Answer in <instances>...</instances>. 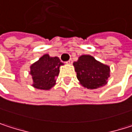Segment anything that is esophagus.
I'll return each mask as SVG.
<instances>
[{
    "label": "esophagus",
    "mask_w": 132,
    "mask_h": 132,
    "mask_svg": "<svg viewBox=\"0 0 132 132\" xmlns=\"http://www.w3.org/2000/svg\"><path fill=\"white\" fill-rule=\"evenodd\" d=\"M66 63H67V64H69V65H71V64L72 63V59H70L69 61H67V62H66Z\"/></svg>",
    "instance_id": "esophagus-1"
}]
</instances>
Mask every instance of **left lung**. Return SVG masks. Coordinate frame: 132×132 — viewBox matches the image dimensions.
<instances>
[{
    "mask_svg": "<svg viewBox=\"0 0 132 132\" xmlns=\"http://www.w3.org/2000/svg\"><path fill=\"white\" fill-rule=\"evenodd\" d=\"M79 83L89 89H95L108 83L110 67L90 55H82L73 63Z\"/></svg>",
    "mask_w": 132,
    "mask_h": 132,
    "instance_id": "8db88e82",
    "label": "left lung"
}]
</instances>
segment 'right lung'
Returning a JSON list of instances; mask_svg holds the SVG:
<instances>
[{
    "label": "right lung",
    "mask_w": 132,
    "mask_h": 132,
    "mask_svg": "<svg viewBox=\"0 0 132 132\" xmlns=\"http://www.w3.org/2000/svg\"><path fill=\"white\" fill-rule=\"evenodd\" d=\"M64 65L56 56L51 57L44 54L39 60L30 66V74L32 76V86L37 89L50 90L56 85L60 67Z\"/></svg>",
    "instance_id": "1"
}]
</instances>
